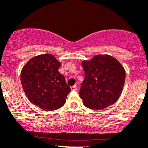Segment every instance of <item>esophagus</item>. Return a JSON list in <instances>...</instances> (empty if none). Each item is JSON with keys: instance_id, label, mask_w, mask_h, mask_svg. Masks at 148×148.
<instances>
[{"instance_id": "1", "label": "esophagus", "mask_w": 148, "mask_h": 148, "mask_svg": "<svg viewBox=\"0 0 148 148\" xmlns=\"http://www.w3.org/2000/svg\"><path fill=\"white\" fill-rule=\"evenodd\" d=\"M71 90H77V86H76V85L71 86Z\"/></svg>"}]
</instances>
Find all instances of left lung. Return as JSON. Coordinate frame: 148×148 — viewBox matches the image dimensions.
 Masks as SVG:
<instances>
[{
	"label": "left lung",
	"mask_w": 148,
	"mask_h": 148,
	"mask_svg": "<svg viewBox=\"0 0 148 148\" xmlns=\"http://www.w3.org/2000/svg\"><path fill=\"white\" fill-rule=\"evenodd\" d=\"M84 80L80 97L87 108L101 110L118 100L125 82L126 72L121 64L109 55H97L82 63Z\"/></svg>",
	"instance_id": "1"
}]
</instances>
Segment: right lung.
Here are the masks:
<instances>
[{
  "mask_svg": "<svg viewBox=\"0 0 148 148\" xmlns=\"http://www.w3.org/2000/svg\"><path fill=\"white\" fill-rule=\"evenodd\" d=\"M61 63L51 54L33 57L21 71V82L27 98L45 110L62 107L71 88L58 71Z\"/></svg>",
  "mask_w": 148,
  "mask_h": 148,
  "instance_id": "1",
  "label": "right lung"
}]
</instances>
